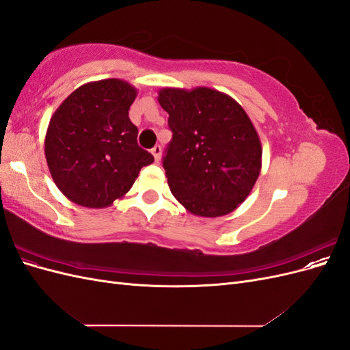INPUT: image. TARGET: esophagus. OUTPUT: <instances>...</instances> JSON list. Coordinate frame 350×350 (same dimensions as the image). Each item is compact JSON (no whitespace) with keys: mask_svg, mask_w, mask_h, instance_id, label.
I'll use <instances>...</instances> for the list:
<instances>
[{"mask_svg":"<svg viewBox=\"0 0 350 350\" xmlns=\"http://www.w3.org/2000/svg\"><path fill=\"white\" fill-rule=\"evenodd\" d=\"M152 154L154 156V161H156V162L161 161V157H162V147H161V146H154L153 149H152Z\"/></svg>","mask_w":350,"mask_h":350,"instance_id":"esophagus-1","label":"esophagus"}]
</instances>
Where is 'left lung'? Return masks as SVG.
<instances>
[{"instance_id": "1", "label": "left lung", "mask_w": 350, "mask_h": 350, "mask_svg": "<svg viewBox=\"0 0 350 350\" xmlns=\"http://www.w3.org/2000/svg\"><path fill=\"white\" fill-rule=\"evenodd\" d=\"M172 142L163 167L174 197L189 213L229 215L245 201L261 171V142L247 112L210 88L159 90Z\"/></svg>"}]
</instances>
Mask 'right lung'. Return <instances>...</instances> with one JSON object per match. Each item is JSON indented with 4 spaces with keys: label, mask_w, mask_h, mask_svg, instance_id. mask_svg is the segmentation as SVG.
Listing matches in <instances>:
<instances>
[{
    "label": "right lung",
    "mask_w": 350,
    "mask_h": 350,
    "mask_svg": "<svg viewBox=\"0 0 350 350\" xmlns=\"http://www.w3.org/2000/svg\"><path fill=\"white\" fill-rule=\"evenodd\" d=\"M137 89L120 79L90 81L74 90L52 115L45 156L52 179L72 203L109 207L130 191L154 157L137 144L129 118Z\"/></svg>",
    "instance_id": "1"
}]
</instances>
